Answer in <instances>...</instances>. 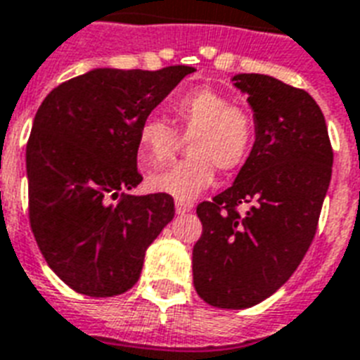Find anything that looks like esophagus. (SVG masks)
Instances as JSON below:
<instances>
[{
  "label": "esophagus",
  "instance_id": "1",
  "mask_svg": "<svg viewBox=\"0 0 360 360\" xmlns=\"http://www.w3.org/2000/svg\"><path fill=\"white\" fill-rule=\"evenodd\" d=\"M192 207H194V205H192L191 202H175V213L177 214L191 213Z\"/></svg>",
  "mask_w": 360,
  "mask_h": 360
}]
</instances>
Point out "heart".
I'll return each mask as SVG.
<instances>
[{
	"label": "heart",
	"instance_id": "heart-1",
	"mask_svg": "<svg viewBox=\"0 0 360 360\" xmlns=\"http://www.w3.org/2000/svg\"><path fill=\"white\" fill-rule=\"evenodd\" d=\"M183 138H192V158L172 168L149 175L147 186L153 192L191 202L214 183V169L231 172L243 166L250 155L256 127L252 114L231 104L222 93L200 87L179 97L172 106ZM181 138L177 130L160 117H149L138 130V160L146 169L158 168L177 151Z\"/></svg>",
	"mask_w": 360,
	"mask_h": 360
}]
</instances>
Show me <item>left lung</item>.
<instances>
[{
    "label": "left lung",
    "instance_id": "1",
    "mask_svg": "<svg viewBox=\"0 0 360 360\" xmlns=\"http://www.w3.org/2000/svg\"><path fill=\"white\" fill-rule=\"evenodd\" d=\"M231 82L254 112L256 141L233 185L198 205L203 233L192 276L211 307L240 310L273 295L302 262L329 188L333 147L307 91L267 75Z\"/></svg>",
    "mask_w": 360,
    "mask_h": 360
}]
</instances>
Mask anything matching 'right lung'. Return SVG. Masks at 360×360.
<instances>
[{
  "label": "right lung",
  "instance_id": "right-lung-1",
  "mask_svg": "<svg viewBox=\"0 0 360 360\" xmlns=\"http://www.w3.org/2000/svg\"><path fill=\"white\" fill-rule=\"evenodd\" d=\"M192 67H101L63 82L39 106L25 149L30 222L53 273L87 297L138 282L147 246L175 214L141 183L138 130Z\"/></svg>",
  "mask_w": 360,
  "mask_h": 360
}]
</instances>
